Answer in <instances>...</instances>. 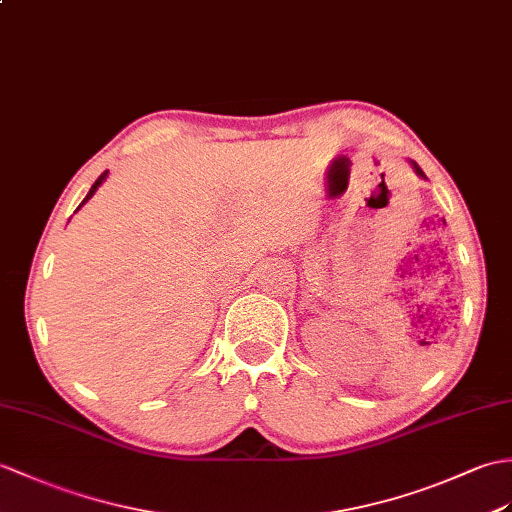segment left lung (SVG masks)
<instances>
[{
  "instance_id": "1",
  "label": "left lung",
  "mask_w": 512,
  "mask_h": 512,
  "mask_svg": "<svg viewBox=\"0 0 512 512\" xmlns=\"http://www.w3.org/2000/svg\"><path fill=\"white\" fill-rule=\"evenodd\" d=\"M412 165H414V170H417V174H419V176H425V174H423V170L419 168V165H417V163H412Z\"/></svg>"
}]
</instances>
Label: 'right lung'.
Returning <instances> with one entry per match:
<instances>
[{"label": "right lung", "mask_w": 512, "mask_h": 512, "mask_svg": "<svg viewBox=\"0 0 512 512\" xmlns=\"http://www.w3.org/2000/svg\"><path fill=\"white\" fill-rule=\"evenodd\" d=\"M106 174H109V170H106V172H102V174L98 176V181H95V183L91 185V189H89V194H87V198H85V200H82V202H80V207H82V205H85V202H87V200H89V198H91V196L95 194V189H98V187L102 185V181H104V178H106ZM80 207H78V209H80Z\"/></svg>", "instance_id": "1"}]
</instances>
